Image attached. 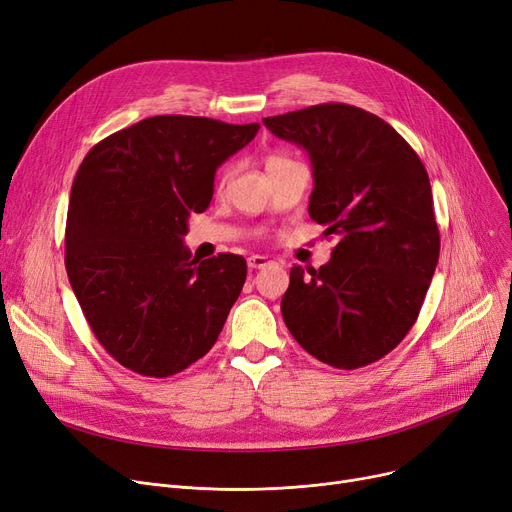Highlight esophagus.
<instances>
[{
    "label": "esophagus",
    "instance_id": "esophagus-1",
    "mask_svg": "<svg viewBox=\"0 0 512 512\" xmlns=\"http://www.w3.org/2000/svg\"><path fill=\"white\" fill-rule=\"evenodd\" d=\"M247 263H249V267L251 270H261V267H265V265H270L272 261L267 259V257H263V255H251L249 259H247Z\"/></svg>",
    "mask_w": 512,
    "mask_h": 512
}]
</instances>
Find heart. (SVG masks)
<instances>
[{"label":"heart","instance_id":"heart-1","mask_svg":"<svg viewBox=\"0 0 512 512\" xmlns=\"http://www.w3.org/2000/svg\"><path fill=\"white\" fill-rule=\"evenodd\" d=\"M286 161H292V159H288V157H284V155H280V153H272V155L265 157V168L272 170V168H276V166L286 164ZM226 178H228V170H224L220 182H226Z\"/></svg>","mask_w":512,"mask_h":512}]
</instances>
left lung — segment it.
<instances>
[{"instance_id": "left-lung-1", "label": "left lung", "mask_w": 512, "mask_h": 512, "mask_svg": "<svg viewBox=\"0 0 512 512\" xmlns=\"http://www.w3.org/2000/svg\"><path fill=\"white\" fill-rule=\"evenodd\" d=\"M313 166L309 215L336 238L305 280L294 265L282 317L305 351L338 369L380 361L419 317L440 257L432 186L413 147L382 118L319 103L263 118Z\"/></svg>"}]
</instances>
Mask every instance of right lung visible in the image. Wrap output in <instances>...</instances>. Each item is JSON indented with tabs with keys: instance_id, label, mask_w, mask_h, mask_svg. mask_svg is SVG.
Here are the masks:
<instances>
[{
	"instance_id": "1",
	"label": "right lung",
	"mask_w": 512,
	"mask_h": 512,
	"mask_svg": "<svg viewBox=\"0 0 512 512\" xmlns=\"http://www.w3.org/2000/svg\"><path fill=\"white\" fill-rule=\"evenodd\" d=\"M259 124L153 116L99 141L66 218V272L85 319L126 369L168 378L209 353L247 278L240 255L191 257L186 220Z\"/></svg>"
}]
</instances>
